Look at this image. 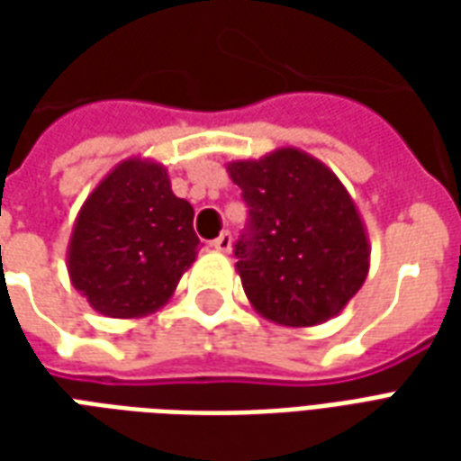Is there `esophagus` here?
I'll use <instances>...</instances> for the list:
<instances>
[{
    "mask_svg": "<svg viewBox=\"0 0 461 461\" xmlns=\"http://www.w3.org/2000/svg\"><path fill=\"white\" fill-rule=\"evenodd\" d=\"M212 247H214L217 251H221V254H227V251L231 249V234H230V231H221L220 237L212 241Z\"/></svg>",
    "mask_w": 461,
    "mask_h": 461,
    "instance_id": "1",
    "label": "esophagus"
}]
</instances>
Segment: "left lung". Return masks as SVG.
<instances>
[{
	"mask_svg": "<svg viewBox=\"0 0 461 461\" xmlns=\"http://www.w3.org/2000/svg\"><path fill=\"white\" fill-rule=\"evenodd\" d=\"M227 172L249 204L234 254L254 311L291 329L339 316L370 269L367 230L339 175L291 145Z\"/></svg>",
	"mask_w": 461,
	"mask_h": 461,
	"instance_id": "8db88e82",
	"label": "left lung"
}]
</instances>
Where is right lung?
<instances>
[{"label":"right lung","instance_id":"obj_1","mask_svg":"<svg viewBox=\"0 0 461 461\" xmlns=\"http://www.w3.org/2000/svg\"><path fill=\"white\" fill-rule=\"evenodd\" d=\"M194 210L165 165L132 155L95 185L71 230L66 269L91 309L142 319L162 309L197 259Z\"/></svg>","mask_w":461,"mask_h":461}]
</instances>
